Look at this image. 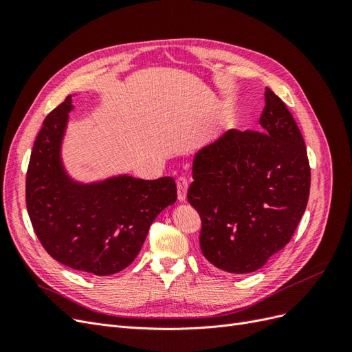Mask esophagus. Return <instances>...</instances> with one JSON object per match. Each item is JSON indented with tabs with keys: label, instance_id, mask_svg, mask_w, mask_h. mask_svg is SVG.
<instances>
[{
	"label": "esophagus",
	"instance_id": "34e87169",
	"mask_svg": "<svg viewBox=\"0 0 352 352\" xmlns=\"http://www.w3.org/2000/svg\"><path fill=\"white\" fill-rule=\"evenodd\" d=\"M176 186H177V198H179V201L184 202L186 199V192H188V186H189L188 179L179 177L176 182Z\"/></svg>",
	"mask_w": 352,
	"mask_h": 352
}]
</instances>
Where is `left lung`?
<instances>
[{"label": "left lung", "instance_id": "left-lung-1", "mask_svg": "<svg viewBox=\"0 0 352 352\" xmlns=\"http://www.w3.org/2000/svg\"><path fill=\"white\" fill-rule=\"evenodd\" d=\"M263 132L230 129L199 150L188 201L201 216L199 247L217 269L251 273L291 241L310 195L302 135L265 88Z\"/></svg>", "mask_w": 352, "mask_h": 352}]
</instances>
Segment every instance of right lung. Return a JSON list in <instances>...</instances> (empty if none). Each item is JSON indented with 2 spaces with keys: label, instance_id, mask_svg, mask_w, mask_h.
Here are the masks:
<instances>
[{
  "label": "right lung",
  "instance_id": "obj_1",
  "mask_svg": "<svg viewBox=\"0 0 352 352\" xmlns=\"http://www.w3.org/2000/svg\"><path fill=\"white\" fill-rule=\"evenodd\" d=\"M72 95L44 120L26 175V207L42 247L58 263L95 276L126 269L155 217L177 198L173 177L129 175L82 184L61 160Z\"/></svg>",
  "mask_w": 352,
  "mask_h": 352
}]
</instances>
